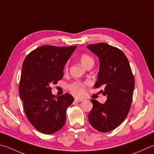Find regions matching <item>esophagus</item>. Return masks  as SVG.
<instances>
[{
	"mask_svg": "<svg viewBox=\"0 0 154 154\" xmlns=\"http://www.w3.org/2000/svg\"><path fill=\"white\" fill-rule=\"evenodd\" d=\"M75 102H77V103H79V102H81V101H83V99H78V98H75Z\"/></svg>",
	"mask_w": 154,
	"mask_h": 154,
	"instance_id": "esophagus-1",
	"label": "esophagus"
}]
</instances>
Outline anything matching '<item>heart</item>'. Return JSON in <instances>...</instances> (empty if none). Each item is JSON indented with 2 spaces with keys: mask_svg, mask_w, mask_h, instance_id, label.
Listing matches in <instances>:
<instances>
[{
  "mask_svg": "<svg viewBox=\"0 0 154 154\" xmlns=\"http://www.w3.org/2000/svg\"><path fill=\"white\" fill-rule=\"evenodd\" d=\"M80 61L82 65L85 67L89 63H93V59L89 55L83 54L80 57ZM69 89L73 95L76 96H82L85 93V87H84L83 84L81 83H74L71 84L69 87Z\"/></svg>",
  "mask_w": 154,
  "mask_h": 154,
  "instance_id": "b5f03b06",
  "label": "heart"
}]
</instances>
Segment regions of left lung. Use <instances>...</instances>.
Returning a JSON list of instances; mask_svg holds the SVG:
<instances>
[{"instance_id":"8db88e82","label":"left lung","mask_w":154,"mask_h":154,"mask_svg":"<svg viewBox=\"0 0 154 154\" xmlns=\"http://www.w3.org/2000/svg\"><path fill=\"white\" fill-rule=\"evenodd\" d=\"M87 49L97 55L99 70L95 87L107 96L103 104L91 99L93 108L89 113L90 124L101 132L113 130L125 119L130 109L135 80L128 59L123 51L107 43L89 45Z\"/></svg>"}]
</instances>
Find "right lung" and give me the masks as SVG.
Returning a JSON list of instances; mask_svg holds the SVG:
<instances>
[{"label": "right lung", "mask_w": 154, "mask_h": 154, "mask_svg": "<svg viewBox=\"0 0 154 154\" xmlns=\"http://www.w3.org/2000/svg\"><path fill=\"white\" fill-rule=\"evenodd\" d=\"M76 47L44 45L30 53L23 63L20 97L27 118L43 134H53L63 127L66 110L74 101L69 93L53 95L51 85L63 78L65 65Z\"/></svg>", "instance_id": "1"}]
</instances>
